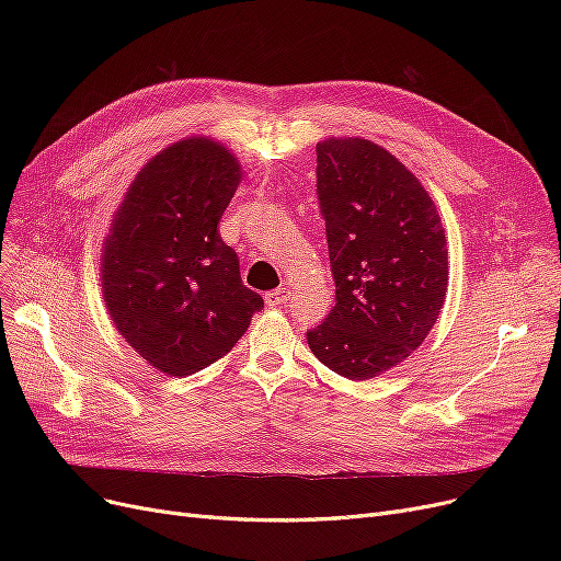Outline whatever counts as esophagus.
<instances>
[{
	"label": "esophagus",
	"instance_id": "obj_1",
	"mask_svg": "<svg viewBox=\"0 0 561 561\" xmlns=\"http://www.w3.org/2000/svg\"><path fill=\"white\" fill-rule=\"evenodd\" d=\"M288 300H290V290L286 286H279L271 293H265V305H268V307H282Z\"/></svg>",
	"mask_w": 561,
	"mask_h": 561
}]
</instances>
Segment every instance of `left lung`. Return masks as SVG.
Masks as SVG:
<instances>
[{"label":"left lung","mask_w":561,"mask_h":561,"mask_svg":"<svg viewBox=\"0 0 561 561\" xmlns=\"http://www.w3.org/2000/svg\"><path fill=\"white\" fill-rule=\"evenodd\" d=\"M318 199L336 305L307 332L320 364L370 379L423 345L448 293V245L419 176L368 138H325Z\"/></svg>","instance_id":"obj_1"}]
</instances>
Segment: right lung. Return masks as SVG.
Wrapping results in <instances>:
<instances>
[{
    "instance_id": "add662e5",
    "label": "right lung",
    "mask_w": 561,
    "mask_h": 561,
    "mask_svg": "<svg viewBox=\"0 0 561 561\" xmlns=\"http://www.w3.org/2000/svg\"><path fill=\"white\" fill-rule=\"evenodd\" d=\"M241 176L227 145L188 136L138 170L113 214L100 259L106 311L165 375L186 377L225 357L263 309L218 233Z\"/></svg>"
}]
</instances>
